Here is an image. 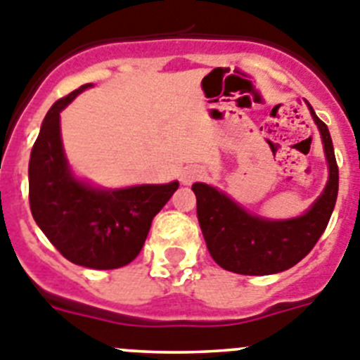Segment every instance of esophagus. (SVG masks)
<instances>
[{"label":"esophagus","mask_w":360,"mask_h":360,"mask_svg":"<svg viewBox=\"0 0 360 360\" xmlns=\"http://www.w3.org/2000/svg\"><path fill=\"white\" fill-rule=\"evenodd\" d=\"M202 176V169L198 167H187L186 171L182 173V182L184 184H193L195 180Z\"/></svg>","instance_id":"34e87169"}]
</instances>
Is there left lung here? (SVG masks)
Wrapping results in <instances>:
<instances>
[{
	"instance_id": "1",
	"label": "left lung",
	"mask_w": 360,
	"mask_h": 360,
	"mask_svg": "<svg viewBox=\"0 0 360 360\" xmlns=\"http://www.w3.org/2000/svg\"><path fill=\"white\" fill-rule=\"evenodd\" d=\"M330 165L326 189L299 218L271 222L253 217L248 211L205 184H193L196 214L211 257L220 268L240 275H271L293 268L313 250L326 229L339 193V167L335 160L328 125L315 115Z\"/></svg>"
}]
</instances>
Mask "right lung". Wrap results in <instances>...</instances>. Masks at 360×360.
Listing matches in <instances>:
<instances>
[{
	"instance_id": "add662e5",
	"label": "right lung",
	"mask_w": 360,
	"mask_h": 360,
	"mask_svg": "<svg viewBox=\"0 0 360 360\" xmlns=\"http://www.w3.org/2000/svg\"><path fill=\"white\" fill-rule=\"evenodd\" d=\"M82 85L51 107L30 150V213L51 244L72 264L92 269L127 266L142 251L155 214L178 189V182L100 191L78 182L63 155L61 109Z\"/></svg>"
}]
</instances>
